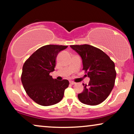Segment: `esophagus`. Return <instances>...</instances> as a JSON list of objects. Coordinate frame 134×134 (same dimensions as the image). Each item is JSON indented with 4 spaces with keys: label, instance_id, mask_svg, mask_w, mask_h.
Returning a JSON list of instances; mask_svg holds the SVG:
<instances>
[{
    "label": "esophagus",
    "instance_id": "34e87169",
    "mask_svg": "<svg viewBox=\"0 0 134 134\" xmlns=\"http://www.w3.org/2000/svg\"><path fill=\"white\" fill-rule=\"evenodd\" d=\"M69 83H70V84H72V85H74V84H76V82H74V81H70V82H69Z\"/></svg>",
    "mask_w": 134,
    "mask_h": 134
}]
</instances>
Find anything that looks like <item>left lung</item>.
Returning a JSON list of instances; mask_svg holds the SVG:
<instances>
[{"label": "left lung", "instance_id": "obj_1", "mask_svg": "<svg viewBox=\"0 0 134 134\" xmlns=\"http://www.w3.org/2000/svg\"><path fill=\"white\" fill-rule=\"evenodd\" d=\"M81 57L83 68L90 81L84 84V91L77 95L82 103L97 105L109 96L115 85L116 72L115 64L108 55L90 44L70 45Z\"/></svg>", "mask_w": 134, "mask_h": 134}]
</instances>
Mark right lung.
I'll return each mask as SVG.
<instances>
[{"label": "right lung", "instance_id": "1", "mask_svg": "<svg viewBox=\"0 0 134 134\" xmlns=\"http://www.w3.org/2000/svg\"><path fill=\"white\" fill-rule=\"evenodd\" d=\"M67 47L55 44L43 46L34 52L23 65L21 74L23 87L31 99L40 105H53L64 97L69 81H57L53 79L50 73L54 70L58 53Z\"/></svg>", "mask_w": 134, "mask_h": 134}]
</instances>
